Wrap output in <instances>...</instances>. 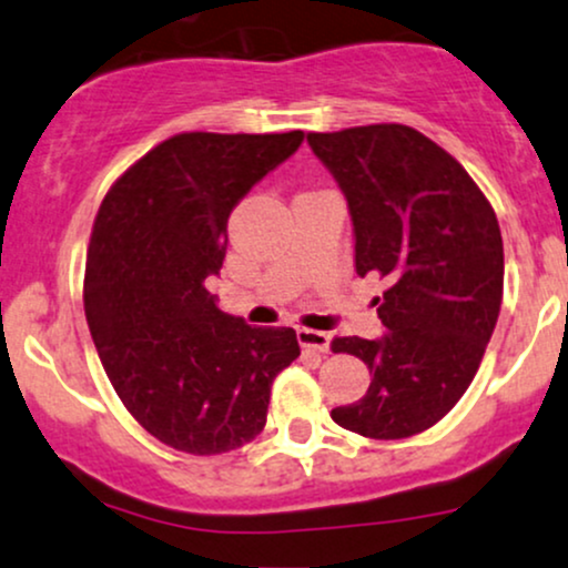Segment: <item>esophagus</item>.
<instances>
[{"mask_svg":"<svg viewBox=\"0 0 568 568\" xmlns=\"http://www.w3.org/2000/svg\"><path fill=\"white\" fill-rule=\"evenodd\" d=\"M297 343H300V348H305V351H318V353L329 351V335H326V332H318V329H308V326H300Z\"/></svg>","mask_w":568,"mask_h":568,"instance_id":"1","label":"esophagus"}]
</instances>
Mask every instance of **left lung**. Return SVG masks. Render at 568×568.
Wrapping results in <instances>:
<instances>
[{
    "mask_svg": "<svg viewBox=\"0 0 568 568\" xmlns=\"http://www.w3.org/2000/svg\"><path fill=\"white\" fill-rule=\"evenodd\" d=\"M348 199L356 273L388 284L375 297L385 339L335 337L332 353L369 366V390L332 409L339 428L393 442L433 428L481 366L503 303V233L465 166L415 126L308 132Z\"/></svg>",
    "mask_w": 568,
    "mask_h": 568,
    "instance_id": "8db88e82",
    "label": "left lung"
}]
</instances>
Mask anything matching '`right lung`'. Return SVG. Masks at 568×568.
I'll return each instance as SVG.
<instances>
[{
    "instance_id": "1",
    "label": "right lung",
    "mask_w": 568,
    "mask_h": 568,
    "mask_svg": "<svg viewBox=\"0 0 568 568\" xmlns=\"http://www.w3.org/2000/svg\"><path fill=\"white\" fill-rule=\"evenodd\" d=\"M303 132H180L116 178L92 223L84 316L132 417L185 455L260 436L271 385L300 356L290 326H250L204 282L223 268L229 215Z\"/></svg>"
}]
</instances>
